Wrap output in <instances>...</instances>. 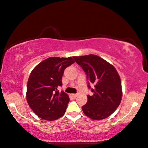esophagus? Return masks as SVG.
I'll return each instance as SVG.
<instances>
[{"label": "esophagus", "instance_id": "obj_1", "mask_svg": "<svg viewBox=\"0 0 148 148\" xmlns=\"http://www.w3.org/2000/svg\"><path fill=\"white\" fill-rule=\"evenodd\" d=\"M72 97H73V98L74 99H76V97H77V95H78V94L77 93H75V94H72Z\"/></svg>", "mask_w": 148, "mask_h": 148}]
</instances>
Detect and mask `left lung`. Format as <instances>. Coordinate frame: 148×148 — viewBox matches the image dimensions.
Segmentation results:
<instances>
[{
    "label": "left lung",
    "mask_w": 148,
    "mask_h": 148,
    "mask_svg": "<svg viewBox=\"0 0 148 148\" xmlns=\"http://www.w3.org/2000/svg\"><path fill=\"white\" fill-rule=\"evenodd\" d=\"M73 58L85 72L87 79L95 84L92 88L93 95L87 96L88 101L82 107L84 114L94 120L108 118L121 100V81L117 71L112 64L95 55Z\"/></svg>",
    "instance_id": "8db88e82"
}]
</instances>
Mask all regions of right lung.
Segmentation results:
<instances>
[{
    "label": "right lung",
    "mask_w": 148,
    "mask_h": 148,
    "mask_svg": "<svg viewBox=\"0 0 148 148\" xmlns=\"http://www.w3.org/2000/svg\"><path fill=\"white\" fill-rule=\"evenodd\" d=\"M74 63L72 57H49L36 66L31 72L27 87V100L39 118L54 121L64 115L69 102L64 92H60L65 68Z\"/></svg>",
    "instance_id": "add662e5"
}]
</instances>
